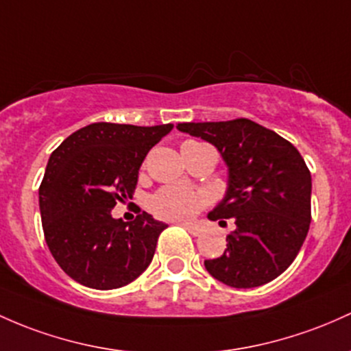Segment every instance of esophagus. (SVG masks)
Wrapping results in <instances>:
<instances>
[{
  "label": "esophagus",
  "instance_id": "1",
  "mask_svg": "<svg viewBox=\"0 0 351 351\" xmlns=\"http://www.w3.org/2000/svg\"><path fill=\"white\" fill-rule=\"evenodd\" d=\"M182 226L183 228H186L188 232H190L191 234H193V237H198L199 233H202V226L199 225H196V223H182Z\"/></svg>",
  "mask_w": 351,
  "mask_h": 351
}]
</instances>
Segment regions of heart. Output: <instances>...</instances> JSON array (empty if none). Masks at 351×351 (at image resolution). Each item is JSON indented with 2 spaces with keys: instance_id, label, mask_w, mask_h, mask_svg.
<instances>
[{
  "instance_id": "1",
  "label": "heart",
  "mask_w": 351,
  "mask_h": 351,
  "mask_svg": "<svg viewBox=\"0 0 351 351\" xmlns=\"http://www.w3.org/2000/svg\"><path fill=\"white\" fill-rule=\"evenodd\" d=\"M206 205L203 191L190 190L184 186L161 188L152 198L153 211L167 219H186Z\"/></svg>"
}]
</instances>
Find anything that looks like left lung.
Segmentation results:
<instances>
[{"label":"left lung","instance_id":"8db88e82","mask_svg":"<svg viewBox=\"0 0 351 351\" xmlns=\"http://www.w3.org/2000/svg\"><path fill=\"white\" fill-rule=\"evenodd\" d=\"M176 128L217 146L228 167V190L208 218H234L237 230L226 237L221 256L205 260L208 273L233 288L275 280L293 263L310 228L305 160L290 141L246 118Z\"/></svg>","mask_w":351,"mask_h":351}]
</instances>
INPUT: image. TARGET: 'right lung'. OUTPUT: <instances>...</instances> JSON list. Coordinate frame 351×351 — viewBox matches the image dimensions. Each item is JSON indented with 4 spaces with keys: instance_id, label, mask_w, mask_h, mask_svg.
I'll use <instances>...</instances> for the list:
<instances>
[{
    "instance_id": "right-lung-1",
    "label": "right lung",
    "mask_w": 351,
    "mask_h": 351,
    "mask_svg": "<svg viewBox=\"0 0 351 351\" xmlns=\"http://www.w3.org/2000/svg\"><path fill=\"white\" fill-rule=\"evenodd\" d=\"M171 128L91 123L51 153L40 184L41 223L53 258L75 282L114 290L152 263L167 225L146 211L114 219L111 210L132 198L145 156Z\"/></svg>"
}]
</instances>
